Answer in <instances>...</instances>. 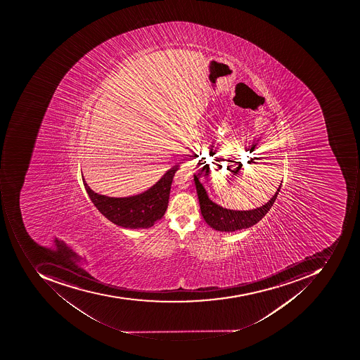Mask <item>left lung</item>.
<instances>
[{"instance_id":"left-lung-1","label":"left lung","mask_w":360,"mask_h":360,"mask_svg":"<svg viewBox=\"0 0 360 360\" xmlns=\"http://www.w3.org/2000/svg\"><path fill=\"white\" fill-rule=\"evenodd\" d=\"M200 175H201L200 173L193 175V181H195L200 210H201L203 219L210 227L213 228L215 231H226V233L247 229V228L259 223L273 207L280 188H281V184H280L273 198L262 207L249 210V211H237V210L226 209V207L213 202L207 195L202 184L200 183Z\"/></svg>"}]
</instances>
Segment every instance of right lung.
<instances>
[{
    "mask_svg": "<svg viewBox=\"0 0 360 360\" xmlns=\"http://www.w3.org/2000/svg\"><path fill=\"white\" fill-rule=\"evenodd\" d=\"M179 169V165H174L146 191L124 198L94 193L84 177L82 176V179L89 199L103 217L121 227L139 229L151 227L155 221L162 219L169 203L172 181Z\"/></svg>",
    "mask_w": 360,
    "mask_h": 360,
    "instance_id": "obj_1",
    "label": "right lung"
}]
</instances>
